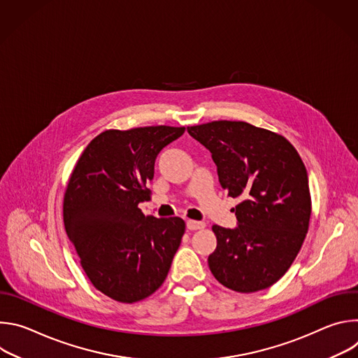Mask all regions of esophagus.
<instances>
[{
    "instance_id": "obj_1",
    "label": "esophagus",
    "mask_w": 358,
    "mask_h": 358,
    "mask_svg": "<svg viewBox=\"0 0 358 358\" xmlns=\"http://www.w3.org/2000/svg\"><path fill=\"white\" fill-rule=\"evenodd\" d=\"M187 228H188L189 231L202 229V228H206V222H202V221H192V220H188V221H187Z\"/></svg>"
}]
</instances>
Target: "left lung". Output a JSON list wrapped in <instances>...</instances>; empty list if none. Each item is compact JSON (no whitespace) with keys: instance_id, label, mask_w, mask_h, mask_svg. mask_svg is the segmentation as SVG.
Segmentation results:
<instances>
[{"instance_id":"left-lung-1","label":"left lung","mask_w":358,"mask_h":358,"mask_svg":"<svg viewBox=\"0 0 358 358\" xmlns=\"http://www.w3.org/2000/svg\"><path fill=\"white\" fill-rule=\"evenodd\" d=\"M187 131L210 150L228 196L242 199L234 210L238 227H213V275L241 293L272 286L297 257L312 214L308 171L296 148L245 122L218 120Z\"/></svg>"}]
</instances>
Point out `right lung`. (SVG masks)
I'll use <instances>...</instances> for the list:
<instances>
[{"label": "right lung", "instance_id": "obj_1", "mask_svg": "<svg viewBox=\"0 0 358 358\" xmlns=\"http://www.w3.org/2000/svg\"><path fill=\"white\" fill-rule=\"evenodd\" d=\"M185 127L106 130L82 152L64 198V222L93 286L122 303L155 293L166 280L185 224L145 217L160 151Z\"/></svg>", "mask_w": 358, "mask_h": 358}]
</instances>
